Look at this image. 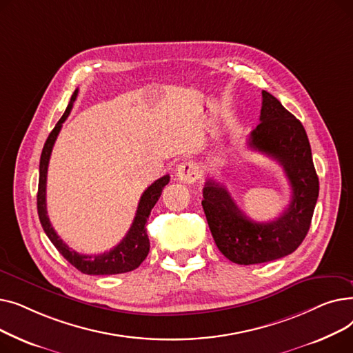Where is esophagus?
Segmentation results:
<instances>
[{
	"mask_svg": "<svg viewBox=\"0 0 353 353\" xmlns=\"http://www.w3.org/2000/svg\"><path fill=\"white\" fill-rule=\"evenodd\" d=\"M176 176L183 183H194L200 176L199 165L193 161H183L177 165Z\"/></svg>",
	"mask_w": 353,
	"mask_h": 353,
	"instance_id": "34e87169",
	"label": "esophagus"
}]
</instances>
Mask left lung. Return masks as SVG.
<instances>
[{"mask_svg": "<svg viewBox=\"0 0 353 353\" xmlns=\"http://www.w3.org/2000/svg\"><path fill=\"white\" fill-rule=\"evenodd\" d=\"M261 123L248 144L279 163L292 188L283 213L269 223L245 216L225 186L209 179L201 206L219 250L237 265H257L285 257L306 237L319 196L307 134L302 123L268 91H262Z\"/></svg>", "mask_w": 353, "mask_h": 353, "instance_id": "8db88e82", "label": "left lung"}]
</instances>
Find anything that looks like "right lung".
Segmentation results:
<instances>
[{
    "mask_svg": "<svg viewBox=\"0 0 353 353\" xmlns=\"http://www.w3.org/2000/svg\"><path fill=\"white\" fill-rule=\"evenodd\" d=\"M79 94V88L72 92L70 99V103L64 111L63 117L59 120L50 133L43 153L40 159V179H39V193H37V210H39V217L41 221V226L51 240V243L55 246L63 256L65 261H68L74 268L79 269L81 273L85 274H119L132 272L137 269L150 250V240H148L147 230H145V221L150 216L152 209L157 203L163 188L167 183L170 181L169 174H165L156 180L152 186H148L143 196L140 197L137 212L134 216V220L132 223V228L128 229L127 234L123 237L121 242L111 249L110 252H104L103 254H81L76 250L68 248L63 239L55 233L54 228L50 223V219L47 216V203H46V188H47V170H48V163L50 156L52 152V145L57 140V136L63 127V123L68 117L70 111L72 108L74 101H76Z\"/></svg>",
    "mask_w": 353,
    "mask_h": 353,
    "instance_id": "right-lung-1",
    "label": "right lung"
}]
</instances>
